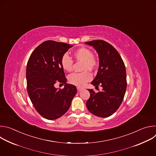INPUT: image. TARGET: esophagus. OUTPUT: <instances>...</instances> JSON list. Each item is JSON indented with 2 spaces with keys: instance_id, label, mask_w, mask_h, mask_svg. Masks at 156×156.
Returning a JSON list of instances; mask_svg holds the SVG:
<instances>
[{
  "instance_id": "esophagus-1",
  "label": "esophagus",
  "mask_w": 156,
  "mask_h": 156,
  "mask_svg": "<svg viewBox=\"0 0 156 156\" xmlns=\"http://www.w3.org/2000/svg\"><path fill=\"white\" fill-rule=\"evenodd\" d=\"M83 90V88L81 87H77V90L78 91H81V90Z\"/></svg>"
}]
</instances>
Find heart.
Instances as JSON below:
<instances>
[{
  "label": "heart",
  "mask_w": 156,
  "mask_h": 156,
  "mask_svg": "<svg viewBox=\"0 0 156 156\" xmlns=\"http://www.w3.org/2000/svg\"><path fill=\"white\" fill-rule=\"evenodd\" d=\"M73 55L76 61L83 62V70L90 71L94 70L98 66V63L94 57L93 52L87 48H81L75 51ZM61 66L66 72H71L73 66V60L67 54H64L61 59ZM91 75L88 72L81 73H72L69 76L70 83L77 86H83L86 83L91 80Z\"/></svg>",
  "instance_id": "b5f03b06"
}]
</instances>
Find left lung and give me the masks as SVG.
<instances>
[{"instance_id":"obj_1","label":"left lung","mask_w":156,"mask_h":156,"mask_svg":"<svg viewBox=\"0 0 156 156\" xmlns=\"http://www.w3.org/2000/svg\"><path fill=\"white\" fill-rule=\"evenodd\" d=\"M85 44L94 48L99 59L97 75L91 84L96 87H102V91L98 89V93L87 90L90 98L86 102V107L96 116L108 117L115 112L123 101L127 85L125 66L119 53L109 43L94 40Z\"/></svg>"}]
</instances>
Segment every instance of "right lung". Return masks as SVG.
Masks as SVG:
<instances>
[{"label": "right lung", "mask_w": 156, "mask_h": 156, "mask_svg": "<svg viewBox=\"0 0 156 156\" xmlns=\"http://www.w3.org/2000/svg\"><path fill=\"white\" fill-rule=\"evenodd\" d=\"M73 45L54 41L41 43L31 54L27 66V91L37 112L48 120H55L69 109L76 94L75 86L66 83L61 66L63 55ZM57 82L64 84L58 90Z\"/></svg>", "instance_id": "add662e5"}]
</instances>
